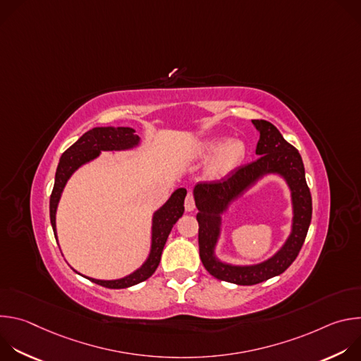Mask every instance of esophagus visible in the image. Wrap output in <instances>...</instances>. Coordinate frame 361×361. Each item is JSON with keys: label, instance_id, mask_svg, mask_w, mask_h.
<instances>
[{"label": "esophagus", "instance_id": "esophagus-1", "mask_svg": "<svg viewBox=\"0 0 361 361\" xmlns=\"http://www.w3.org/2000/svg\"><path fill=\"white\" fill-rule=\"evenodd\" d=\"M184 207H185V212H192L195 209V201L191 194H187L185 201H184Z\"/></svg>", "mask_w": 361, "mask_h": 361}]
</instances>
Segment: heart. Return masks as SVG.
Listing matches in <instances>:
<instances>
[{"label":"heart","instance_id":"1","mask_svg":"<svg viewBox=\"0 0 361 361\" xmlns=\"http://www.w3.org/2000/svg\"><path fill=\"white\" fill-rule=\"evenodd\" d=\"M245 144L241 140H227L226 137H214L202 141L195 156L200 160H210L209 174L213 178H224L231 174L245 159Z\"/></svg>","mask_w":361,"mask_h":361}]
</instances>
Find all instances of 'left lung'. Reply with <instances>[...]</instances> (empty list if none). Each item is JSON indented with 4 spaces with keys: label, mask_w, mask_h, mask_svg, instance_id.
Wrapping results in <instances>:
<instances>
[{
    "label": "left lung",
    "mask_w": 361,
    "mask_h": 361,
    "mask_svg": "<svg viewBox=\"0 0 361 361\" xmlns=\"http://www.w3.org/2000/svg\"><path fill=\"white\" fill-rule=\"evenodd\" d=\"M260 133L255 161L240 167L221 181L198 183L194 190L195 207L198 209V247L200 259L213 277L238 286H252L284 273L298 255L312 223V194L308 190L304 164L300 152L288 144L281 133L266 120H251ZM269 173L280 175L290 188L293 219L292 231L270 259L257 265L237 267L221 262L215 255V247L221 235L222 214L231 202Z\"/></svg>",
    "instance_id": "1"
}]
</instances>
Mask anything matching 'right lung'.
Listing matches in <instances>:
<instances>
[{
    "mask_svg": "<svg viewBox=\"0 0 361 361\" xmlns=\"http://www.w3.org/2000/svg\"><path fill=\"white\" fill-rule=\"evenodd\" d=\"M140 145V137L135 134L134 128L130 127H95L85 134H82L60 159L54 188L49 197V219L53 231L57 238V226H56V214L57 207L64 191V187L70 177L84 164L95 160L101 151H126L133 149ZM187 195L185 188H177L171 197L164 202V205L154 212L152 214V226H151V247L149 254L144 264L133 271L131 274L117 279V280H97L91 277H85L90 281L99 284L107 288H127L135 286L147 279H149L154 271L157 270L161 252L169 238V234L173 226L178 221V219L184 213V198ZM75 271V270H74ZM77 273V271H75ZM80 274V273H78Z\"/></svg>",
    "mask_w": 361,
    "mask_h": 361,
    "instance_id": "right-lung-1",
    "label": "right lung"
}]
</instances>
